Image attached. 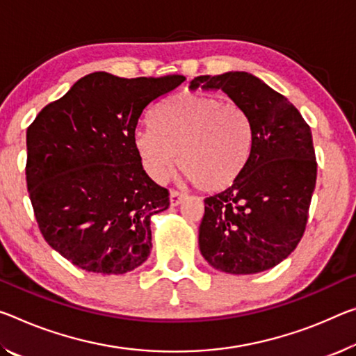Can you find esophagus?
I'll return each instance as SVG.
<instances>
[{
    "instance_id": "obj_1",
    "label": "esophagus",
    "mask_w": 356,
    "mask_h": 356,
    "mask_svg": "<svg viewBox=\"0 0 356 356\" xmlns=\"http://www.w3.org/2000/svg\"><path fill=\"white\" fill-rule=\"evenodd\" d=\"M184 198H185V195L182 193V191H177V190H172L171 195H169V201H171V206H179Z\"/></svg>"
}]
</instances>
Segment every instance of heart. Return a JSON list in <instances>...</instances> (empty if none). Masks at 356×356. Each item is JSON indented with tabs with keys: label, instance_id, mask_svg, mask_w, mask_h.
Listing matches in <instances>:
<instances>
[{
	"label": "heart",
	"instance_id": "1",
	"mask_svg": "<svg viewBox=\"0 0 356 356\" xmlns=\"http://www.w3.org/2000/svg\"><path fill=\"white\" fill-rule=\"evenodd\" d=\"M155 128L134 136L149 176L163 180L177 165L202 191H220L236 182L249 161L253 128L247 112L202 92H184L166 99L154 114Z\"/></svg>",
	"mask_w": 356,
	"mask_h": 356
}]
</instances>
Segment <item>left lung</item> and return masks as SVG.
I'll return each mask as SVG.
<instances>
[{"instance_id": "left-lung-1", "label": "left lung", "mask_w": 356, "mask_h": 356, "mask_svg": "<svg viewBox=\"0 0 356 356\" xmlns=\"http://www.w3.org/2000/svg\"><path fill=\"white\" fill-rule=\"evenodd\" d=\"M190 87L222 90L253 128L244 171L229 188L204 200L201 255L222 273H263L284 261L306 229L317 180L310 127L284 95L249 72L200 76Z\"/></svg>"}]
</instances>
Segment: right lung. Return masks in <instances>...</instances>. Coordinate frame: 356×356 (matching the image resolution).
<instances>
[{"mask_svg": "<svg viewBox=\"0 0 356 356\" xmlns=\"http://www.w3.org/2000/svg\"><path fill=\"white\" fill-rule=\"evenodd\" d=\"M184 76L123 79L92 72L47 104L26 129V187L38 227L67 261L125 274L152 249L150 217L169 191L145 174L134 147L147 106Z\"/></svg>", "mask_w": 356, "mask_h": 356, "instance_id": "1", "label": "right lung"}]
</instances>
